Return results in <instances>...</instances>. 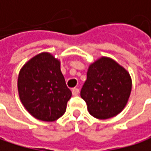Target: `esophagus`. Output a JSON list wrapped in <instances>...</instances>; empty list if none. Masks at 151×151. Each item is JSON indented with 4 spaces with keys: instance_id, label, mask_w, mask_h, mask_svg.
I'll list each match as a JSON object with an SVG mask.
<instances>
[{
    "instance_id": "34e87169",
    "label": "esophagus",
    "mask_w": 151,
    "mask_h": 151,
    "mask_svg": "<svg viewBox=\"0 0 151 151\" xmlns=\"http://www.w3.org/2000/svg\"><path fill=\"white\" fill-rule=\"evenodd\" d=\"M71 92H72V95H73V96H77V95L79 94V92H80V89L77 88H74L71 90Z\"/></svg>"
}]
</instances>
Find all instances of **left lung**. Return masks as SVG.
Returning <instances> with one entry per match:
<instances>
[{"label": "left lung", "mask_w": 151, "mask_h": 151, "mask_svg": "<svg viewBox=\"0 0 151 151\" xmlns=\"http://www.w3.org/2000/svg\"><path fill=\"white\" fill-rule=\"evenodd\" d=\"M131 90L129 72L113 59L102 56L89 65L81 96L93 117L107 119L123 111Z\"/></svg>", "instance_id": "1"}]
</instances>
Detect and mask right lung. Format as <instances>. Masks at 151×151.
<instances>
[{
  "instance_id": "obj_1",
  "label": "right lung",
  "mask_w": 151,
  "mask_h": 151,
  "mask_svg": "<svg viewBox=\"0 0 151 151\" xmlns=\"http://www.w3.org/2000/svg\"><path fill=\"white\" fill-rule=\"evenodd\" d=\"M20 101L35 119L52 122L62 117L71 97L60 69V61L42 52L21 68L17 79Z\"/></svg>"
}]
</instances>
